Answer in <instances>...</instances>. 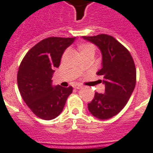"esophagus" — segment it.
I'll return each mask as SVG.
<instances>
[{
	"label": "esophagus",
	"instance_id": "1",
	"mask_svg": "<svg viewBox=\"0 0 153 153\" xmlns=\"http://www.w3.org/2000/svg\"><path fill=\"white\" fill-rule=\"evenodd\" d=\"M74 89H82V85H75L74 86Z\"/></svg>",
	"mask_w": 153,
	"mask_h": 153
}]
</instances>
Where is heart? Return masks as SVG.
Returning <instances> with one entry per match:
<instances>
[{
    "label": "heart",
    "instance_id": "b5f03b06",
    "mask_svg": "<svg viewBox=\"0 0 153 153\" xmlns=\"http://www.w3.org/2000/svg\"><path fill=\"white\" fill-rule=\"evenodd\" d=\"M78 50H79L80 55L82 56L89 53H94L95 48L93 45L89 44V43H81L78 45Z\"/></svg>",
    "mask_w": 153,
    "mask_h": 153
}]
</instances>
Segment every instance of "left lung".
<instances>
[{
  "label": "left lung",
  "mask_w": 153,
  "mask_h": 153,
  "mask_svg": "<svg viewBox=\"0 0 153 153\" xmlns=\"http://www.w3.org/2000/svg\"><path fill=\"white\" fill-rule=\"evenodd\" d=\"M98 47L102 56V68L97 72L103 79L105 94L95 93L88 104L89 111L100 120H108L123 108L136 84V68L129 51L112 36L99 34L82 37Z\"/></svg>",
  "instance_id": "left-lung-1"
}]
</instances>
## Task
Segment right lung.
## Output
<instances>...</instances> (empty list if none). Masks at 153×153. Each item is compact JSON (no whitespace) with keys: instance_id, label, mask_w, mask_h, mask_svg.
Here are the masks:
<instances>
[{"instance_id":"1","label":"right lung","mask_w":153,"mask_h":153,"mask_svg":"<svg viewBox=\"0 0 153 153\" xmlns=\"http://www.w3.org/2000/svg\"><path fill=\"white\" fill-rule=\"evenodd\" d=\"M74 40L51 37L41 41L28 51L19 68L17 83L21 96L33 114L42 120L57 117L72 93V86L53 85L52 79L64 51Z\"/></svg>"}]
</instances>
